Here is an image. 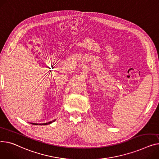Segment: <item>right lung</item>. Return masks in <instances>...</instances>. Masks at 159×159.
<instances>
[{
    "label": "right lung",
    "instance_id": "1",
    "mask_svg": "<svg viewBox=\"0 0 159 159\" xmlns=\"http://www.w3.org/2000/svg\"><path fill=\"white\" fill-rule=\"evenodd\" d=\"M54 121H56V120H54V121H50V122H48V123H42V124H37V123H31V124H33V125H48V124H50V123H52V122H54Z\"/></svg>",
    "mask_w": 159,
    "mask_h": 159
}]
</instances>
